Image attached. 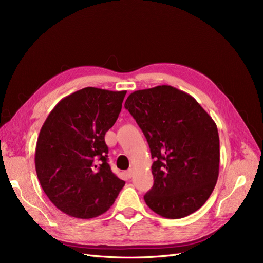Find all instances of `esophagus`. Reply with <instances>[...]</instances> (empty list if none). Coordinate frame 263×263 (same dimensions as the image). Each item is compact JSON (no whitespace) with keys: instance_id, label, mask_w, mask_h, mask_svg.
Listing matches in <instances>:
<instances>
[{"instance_id":"obj_1","label":"esophagus","mask_w":263,"mask_h":263,"mask_svg":"<svg viewBox=\"0 0 263 263\" xmlns=\"http://www.w3.org/2000/svg\"><path fill=\"white\" fill-rule=\"evenodd\" d=\"M125 173H126V177H128L129 179H131L132 176H133V170H132V169H129Z\"/></svg>"}]
</instances>
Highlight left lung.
Segmentation results:
<instances>
[{"label": "left lung", "instance_id": "left-lung-1", "mask_svg": "<svg viewBox=\"0 0 263 263\" xmlns=\"http://www.w3.org/2000/svg\"><path fill=\"white\" fill-rule=\"evenodd\" d=\"M124 107L149 145L154 185L146 205L167 219H181L207 201L219 177L216 122L190 94L171 85L131 93Z\"/></svg>", "mask_w": 263, "mask_h": 263}]
</instances>
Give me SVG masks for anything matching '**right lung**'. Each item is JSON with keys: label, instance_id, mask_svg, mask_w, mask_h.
Wrapping results in <instances>:
<instances>
[{"label": "right lung", "instance_id": "1", "mask_svg": "<svg viewBox=\"0 0 263 263\" xmlns=\"http://www.w3.org/2000/svg\"><path fill=\"white\" fill-rule=\"evenodd\" d=\"M125 94L84 87L58 102L42 125L36 176L48 199L68 216H101L124 186L107 162L105 134L118 119Z\"/></svg>", "mask_w": 263, "mask_h": 263}]
</instances>
